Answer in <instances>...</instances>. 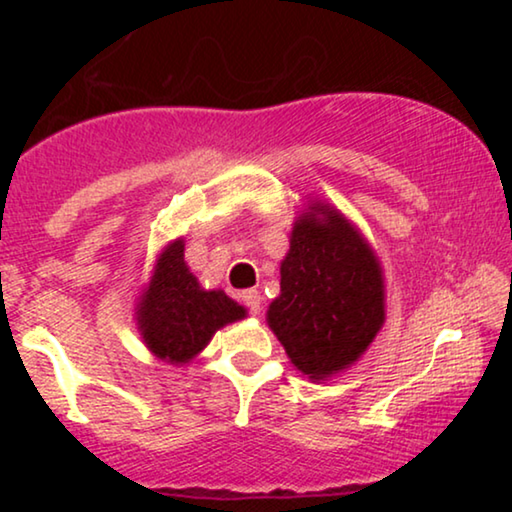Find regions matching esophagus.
Returning <instances> with one entry per match:
<instances>
[{
	"label": "esophagus",
	"mask_w": 512,
	"mask_h": 512,
	"mask_svg": "<svg viewBox=\"0 0 512 512\" xmlns=\"http://www.w3.org/2000/svg\"><path fill=\"white\" fill-rule=\"evenodd\" d=\"M261 293L258 291H254V289H249V291H244L242 293V303L249 307V312H254V314H258L261 312Z\"/></svg>",
	"instance_id": "1"
}]
</instances>
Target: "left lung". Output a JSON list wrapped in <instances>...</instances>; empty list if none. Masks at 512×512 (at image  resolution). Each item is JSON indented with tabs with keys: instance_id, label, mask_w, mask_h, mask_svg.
<instances>
[{
	"instance_id": "left-lung-1",
	"label": "left lung",
	"mask_w": 512,
	"mask_h": 512,
	"mask_svg": "<svg viewBox=\"0 0 512 512\" xmlns=\"http://www.w3.org/2000/svg\"><path fill=\"white\" fill-rule=\"evenodd\" d=\"M265 314L298 373L326 382L368 352L387 319L382 263L361 228L331 202L307 200Z\"/></svg>"
}]
</instances>
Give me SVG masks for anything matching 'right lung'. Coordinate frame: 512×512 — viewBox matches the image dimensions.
Returning a JSON list of instances; mask_svg holds the SVG:
<instances>
[{
  "label": "right lung",
  "instance_id": "add662e5",
  "mask_svg": "<svg viewBox=\"0 0 512 512\" xmlns=\"http://www.w3.org/2000/svg\"><path fill=\"white\" fill-rule=\"evenodd\" d=\"M247 317V307L221 289H202L184 261V237L167 242L135 303L146 349L170 366H186L216 331Z\"/></svg>",
  "mask_w": 512,
  "mask_h": 512
}]
</instances>
